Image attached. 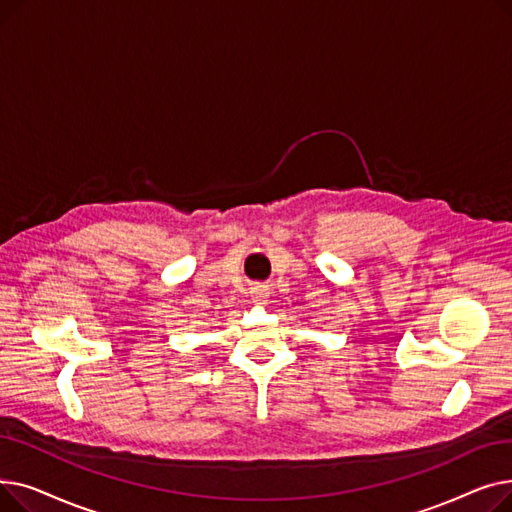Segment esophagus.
<instances>
[{
	"instance_id": "esophagus-1",
	"label": "esophagus",
	"mask_w": 512,
	"mask_h": 512,
	"mask_svg": "<svg viewBox=\"0 0 512 512\" xmlns=\"http://www.w3.org/2000/svg\"><path fill=\"white\" fill-rule=\"evenodd\" d=\"M267 297H270V288H267L265 284H257V286L251 288V299H253V303L265 305Z\"/></svg>"
}]
</instances>
